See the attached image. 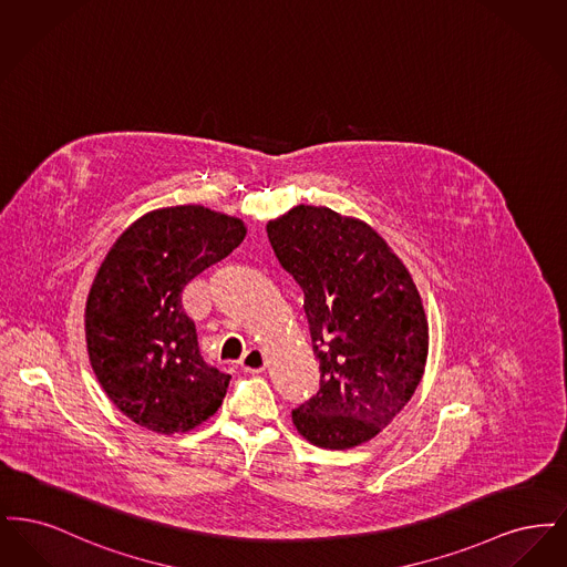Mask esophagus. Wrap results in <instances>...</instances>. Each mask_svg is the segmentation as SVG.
Instances as JSON below:
<instances>
[{
    "instance_id": "obj_1",
    "label": "esophagus",
    "mask_w": 567,
    "mask_h": 567,
    "mask_svg": "<svg viewBox=\"0 0 567 567\" xmlns=\"http://www.w3.org/2000/svg\"><path fill=\"white\" fill-rule=\"evenodd\" d=\"M266 354L261 349H248V351L244 352L243 359H240V365H243V370L246 372H250V374H259V372H264L266 370Z\"/></svg>"
}]
</instances>
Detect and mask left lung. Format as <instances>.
<instances>
[{"instance_id":"left-lung-1","label":"left lung","mask_w":567,"mask_h":567,"mask_svg":"<svg viewBox=\"0 0 567 567\" xmlns=\"http://www.w3.org/2000/svg\"><path fill=\"white\" fill-rule=\"evenodd\" d=\"M282 270L303 291L319 391L293 410L323 449L372 440L414 395L427 359L421 296L377 231L329 208L296 206L268 223Z\"/></svg>"}]
</instances>
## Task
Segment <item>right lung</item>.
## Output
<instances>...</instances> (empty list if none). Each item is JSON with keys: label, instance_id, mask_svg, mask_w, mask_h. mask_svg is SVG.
Returning <instances> with one entry per match:
<instances>
[{"label": "right lung", "instance_id": "right-lung-1", "mask_svg": "<svg viewBox=\"0 0 567 567\" xmlns=\"http://www.w3.org/2000/svg\"><path fill=\"white\" fill-rule=\"evenodd\" d=\"M244 236L240 218L174 206L137 218L110 248L86 299V349L112 404L135 425L189 432L223 404L231 377L199 354L183 291Z\"/></svg>", "mask_w": 567, "mask_h": 567}]
</instances>
